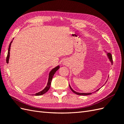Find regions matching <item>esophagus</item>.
I'll list each match as a JSON object with an SVG mask.
<instances>
[{"label":"esophagus","mask_w":124,"mask_h":124,"mask_svg":"<svg viewBox=\"0 0 124 124\" xmlns=\"http://www.w3.org/2000/svg\"><path fill=\"white\" fill-rule=\"evenodd\" d=\"M63 63V64H64V65H67L68 64V62L67 61H64Z\"/></svg>","instance_id":"34e87169"}]
</instances>
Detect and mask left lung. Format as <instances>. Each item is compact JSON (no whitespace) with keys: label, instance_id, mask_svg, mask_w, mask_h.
Masks as SVG:
<instances>
[{"label":"left lung","instance_id":"left-lung-1","mask_svg":"<svg viewBox=\"0 0 124 124\" xmlns=\"http://www.w3.org/2000/svg\"><path fill=\"white\" fill-rule=\"evenodd\" d=\"M107 55L108 57V58H109L110 61L111 62V64H112L113 61H112V57L111 54L110 53H107ZM106 82H107V81H106ZM69 87H70V88L71 89V90L73 92V93L76 94H77V95H90V94H92V93H78V92H76V91H75L74 90H73V89L71 88V87L70 86V85H69ZM100 89V88L97 89V90L95 92H96V91H99Z\"/></svg>","mask_w":124,"mask_h":124}]
</instances>
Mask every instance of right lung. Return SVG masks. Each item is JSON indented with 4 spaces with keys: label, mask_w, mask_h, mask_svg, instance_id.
I'll use <instances>...</instances> for the list:
<instances>
[{
    "label": "right lung",
    "mask_w": 124,
    "mask_h": 124,
    "mask_svg": "<svg viewBox=\"0 0 124 124\" xmlns=\"http://www.w3.org/2000/svg\"><path fill=\"white\" fill-rule=\"evenodd\" d=\"M12 41H13V40L11 41V43H10L9 46V48H8V54H7V57H6V62H7V63H8L9 59V54H10L9 52H10V45H11V44L12 43ZM59 68H60L59 65H58V66L54 68V69H53L51 71V72H49V74L48 83H47V85L46 86V87L45 88L43 91L39 92H38V93H36L35 94V95H36V96L41 95H43V94H44L45 93H46V92L49 90L50 87H51V81H52L53 77V76L55 74V73L56 72V71L58 69H59Z\"/></svg>",
    "instance_id": "add662e5"
}]
</instances>
